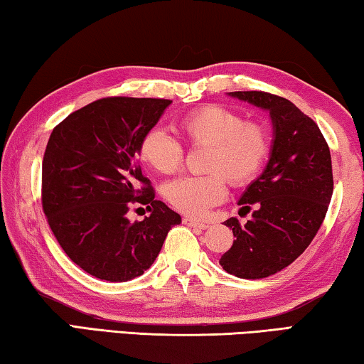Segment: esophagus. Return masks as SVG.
Returning a JSON list of instances; mask_svg holds the SVG:
<instances>
[{
	"instance_id": "esophagus-1",
	"label": "esophagus",
	"mask_w": 364,
	"mask_h": 364,
	"mask_svg": "<svg viewBox=\"0 0 364 364\" xmlns=\"http://www.w3.org/2000/svg\"><path fill=\"white\" fill-rule=\"evenodd\" d=\"M182 223L186 224V225H188V228H198V229H206L208 228V224L200 223V221H195V219H192V218H183Z\"/></svg>"
}]
</instances>
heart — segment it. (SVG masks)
I'll return each mask as SVG.
<instances>
[{
	"label": "heart",
	"mask_w": 364,
	"mask_h": 364,
	"mask_svg": "<svg viewBox=\"0 0 364 364\" xmlns=\"http://www.w3.org/2000/svg\"><path fill=\"white\" fill-rule=\"evenodd\" d=\"M190 146H206L205 176L178 177L164 187V198L174 210L200 218L225 196V181L243 187L263 171L271 153V136L259 122L245 121L240 112L210 105L183 116L177 124ZM139 154L159 174H172L182 166L183 146L163 129L143 135Z\"/></svg>",
	"instance_id": "b5f03b06"
}]
</instances>
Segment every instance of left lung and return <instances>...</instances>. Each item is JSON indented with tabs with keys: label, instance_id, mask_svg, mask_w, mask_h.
<instances>
[{
	"label": "left lung",
	"instance_id": "left-lung-1",
	"mask_svg": "<svg viewBox=\"0 0 364 364\" xmlns=\"http://www.w3.org/2000/svg\"><path fill=\"white\" fill-rule=\"evenodd\" d=\"M229 95L269 111L274 136L263 174L238 200L243 211L253 208L252 219L224 223L235 240L219 264L240 279H263L294 263L318 234L333 190L331 151L316 122L291 101L266 92Z\"/></svg>",
	"mask_w": 364,
	"mask_h": 364
}]
</instances>
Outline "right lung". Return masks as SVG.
<instances>
[{
	"instance_id": "right-lung-1",
	"label": "right lung",
	"mask_w": 364,
	"mask_h": 364,
	"mask_svg": "<svg viewBox=\"0 0 364 364\" xmlns=\"http://www.w3.org/2000/svg\"><path fill=\"white\" fill-rule=\"evenodd\" d=\"M172 103L109 97L74 111L53 129L41 164V205L64 253L83 271L109 282L141 276L181 216L154 200L141 174L139 145ZM145 204L150 217L130 223L127 211Z\"/></svg>"
}]
</instances>
